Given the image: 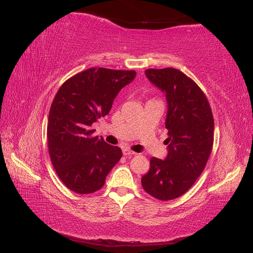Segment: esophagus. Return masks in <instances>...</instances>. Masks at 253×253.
Wrapping results in <instances>:
<instances>
[{"mask_svg":"<svg viewBox=\"0 0 253 253\" xmlns=\"http://www.w3.org/2000/svg\"><path fill=\"white\" fill-rule=\"evenodd\" d=\"M123 154H124V156H130V155H135L137 153L130 151L129 148H124V150H123Z\"/></svg>","mask_w":253,"mask_h":253,"instance_id":"esophagus-1","label":"esophagus"}]
</instances>
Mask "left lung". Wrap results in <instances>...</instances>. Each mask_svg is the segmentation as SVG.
<instances>
[{
  "instance_id": "obj_1",
  "label": "left lung",
  "mask_w": 253,
  "mask_h": 253,
  "mask_svg": "<svg viewBox=\"0 0 253 253\" xmlns=\"http://www.w3.org/2000/svg\"><path fill=\"white\" fill-rule=\"evenodd\" d=\"M145 75L166 94L168 155L152 157L142 187L155 199L170 201L188 191L203 172L213 144V118L203 90L175 68H150Z\"/></svg>"
}]
</instances>
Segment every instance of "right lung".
Instances as JSON below:
<instances>
[{"mask_svg": "<svg viewBox=\"0 0 253 253\" xmlns=\"http://www.w3.org/2000/svg\"><path fill=\"white\" fill-rule=\"evenodd\" d=\"M134 70L88 68L65 81L51 105L47 126L49 155L57 176L79 194L99 190L122 157L119 146L93 133L92 124L106 116Z\"/></svg>", "mask_w": 253, "mask_h": 253, "instance_id": "1", "label": "right lung"}]
</instances>
